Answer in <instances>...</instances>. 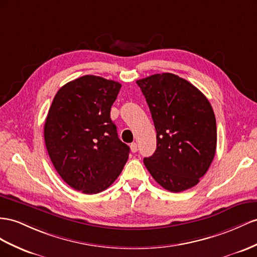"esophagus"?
<instances>
[{
    "label": "esophagus",
    "mask_w": 257,
    "mask_h": 257,
    "mask_svg": "<svg viewBox=\"0 0 257 257\" xmlns=\"http://www.w3.org/2000/svg\"><path fill=\"white\" fill-rule=\"evenodd\" d=\"M130 149H131V152H133V153L138 152V146H137V143H131V144H130Z\"/></svg>",
    "instance_id": "obj_1"
}]
</instances>
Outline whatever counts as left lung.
Returning a JSON list of instances; mask_svg holds the SVG:
<instances>
[{"instance_id": "1", "label": "left lung", "mask_w": 257, "mask_h": 257, "mask_svg": "<svg viewBox=\"0 0 257 257\" xmlns=\"http://www.w3.org/2000/svg\"><path fill=\"white\" fill-rule=\"evenodd\" d=\"M137 83L156 130V151L144 157V165L170 192L194 187L206 174L216 152V118L210 103L192 83L169 72Z\"/></svg>"}]
</instances>
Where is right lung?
Segmentation results:
<instances>
[{
	"label": "right lung",
	"mask_w": 257,
	"mask_h": 257,
	"mask_svg": "<svg viewBox=\"0 0 257 257\" xmlns=\"http://www.w3.org/2000/svg\"><path fill=\"white\" fill-rule=\"evenodd\" d=\"M121 84L85 75L57 91L44 123L50 159L62 179L77 191L96 194L113 183L130 148L120 141L110 107Z\"/></svg>",
	"instance_id": "right-lung-1"
}]
</instances>
